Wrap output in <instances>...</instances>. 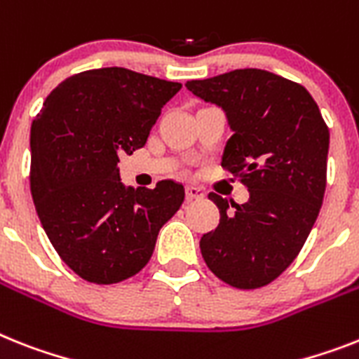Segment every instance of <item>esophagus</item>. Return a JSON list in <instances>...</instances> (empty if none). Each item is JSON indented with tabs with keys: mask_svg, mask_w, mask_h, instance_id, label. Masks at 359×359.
Instances as JSON below:
<instances>
[{
	"mask_svg": "<svg viewBox=\"0 0 359 359\" xmlns=\"http://www.w3.org/2000/svg\"><path fill=\"white\" fill-rule=\"evenodd\" d=\"M204 197V191L201 188H195V186H188L186 188V198L188 201H201Z\"/></svg>",
	"mask_w": 359,
	"mask_h": 359,
	"instance_id": "1",
	"label": "esophagus"
}]
</instances>
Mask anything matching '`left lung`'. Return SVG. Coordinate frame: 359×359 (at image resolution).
Segmentation results:
<instances>
[{"label": "left lung", "instance_id": "1", "mask_svg": "<svg viewBox=\"0 0 359 359\" xmlns=\"http://www.w3.org/2000/svg\"><path fill=\"white\" fill-rule=\"evenodd\" d=\"M188 91L226 114L231 137L222 168L243 175L248 203L210 194L221 221L204 233L208 268L236 288L281 276L305 245L327 186L328 128L305 87L263 69L191 80Z\"/></svg>", "mask_w": 359, "mask_h": 359}]
</instances>
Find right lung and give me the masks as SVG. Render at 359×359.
I'll return each instance as SVG.
<instances>
[{
	"label": "right lung",
	"mask_w": 359,
	"mask_h": 359,
	"mask_svg": "<svg viewBox=\"0 0 359 359\" xmlns=\"http://www.w3.org/2000/svg\"><path fill=\"white\" fill-rule=\"evenodd\" d=\"M182 83L123 67L63 80L31 128V194L45 233L72 272L113 285L142 270L184 186L120 180L118 156L146 146L162 107Z\"/></svg>",
	"instance_id": "right-lung-1"
}]
</instances>
